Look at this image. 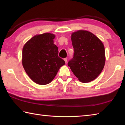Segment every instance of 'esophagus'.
<instances>
[{"instance_id": "obj_1", "label": "esophagus", "mask_w": 125, "mask_h": 125, "mask_svg": "<svg viewBox=\"0 0 125 125\" xmlns=\"http://www.w3.org/2000/svg\"><path fill=\"white\" fill-rule=\"evenodd\" d=\"M64 61H65V63H67V58H64Z\"/></svg>"}]
</instances>
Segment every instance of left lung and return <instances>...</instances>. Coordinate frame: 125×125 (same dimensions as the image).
Segmentation results:
<instances>
[{
  "label": "left lung",
  "mask_w": 125,
  "mask_h": 125,
  "mask_svg": "<svg viewBox=\"0 0 125 125\" xmlns=\"http://www.w3.org/2000/svg\"><path fill=\"white\" fill-rule=\"evenodd\" d=\"M71 40L74 53L68 65L83 83L96 79L105 65V48L102 42L93 33L85 30L73 32Z\"/></svg>",
  "instance_id": "1"
}]
</instances>
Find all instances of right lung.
I'll use <instances>...</instances> for the list:
<instances>
[{"label": "right lung", "mask_w": 125, "mask_h": 125, "mask_svg": "<svg viewBox=\"0 0 125 125\" xmlns=\"http://www.w3.org/2000/svg\"><path fill=\"white\" fill-rule=\"evenodd\" d=\"M54 38V35L50 33L36 35L23 47V67L31 79L40 85L50 83L65 64L64 61L58 57Z\"/></svg>", "instance_id": "1"}]
</instances>
